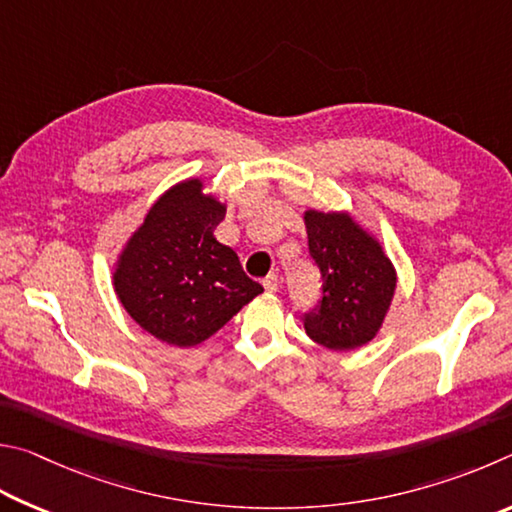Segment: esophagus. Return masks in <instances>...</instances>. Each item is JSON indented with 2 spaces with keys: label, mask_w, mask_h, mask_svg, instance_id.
I'll use <instances>...</instances> for the list:
<instances>
[{
  "label": "esophagus",
  "mask_w": 512,
  "mask_h": 512,
  "mask_svg": "<svg viewBox=\"0 0 512 512\" xmlns=\"http://www.w3.org/2000/svg\"><path fill=\"white\" fill-rule=\"evenodd\" d=\"M263 285H265L267 292H276V290H279V285H281L279 274H270V276H267V279L263 281Z\"/></svg>",
  "instance_id": "34e87169"
}]
</instances>
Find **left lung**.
<instances>
[{
  "instance_id": "left-lung-1",
  "label": "left lung",
  "mask_w": 512,
  "mask_h": 512,
  "mask_svg": "<svg viewBox=\"0 0 512 512\" xmlns=\"http://www.w3.org/2000/svg\"><path fill=\"white\" fill-rule=\"evenodd\" d=\"M310 256L321 270V306L306 315V335L330 351H355L378 337L398 274L382 242L348 211H303Z\"/></svg>"
}]
</instances>
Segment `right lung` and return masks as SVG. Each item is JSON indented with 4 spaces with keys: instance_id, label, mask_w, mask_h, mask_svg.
I'll list each match as a JSON object with an SVG mask.
<instances>
[{
    "instance_id": "obj_1",
    "label": "right lung",
    "mask_w": 512,
    "mask_h": 512,
    "mask_svg": "<svg viewBox=\"0 0 512 512\" xmlns=\"http://www.w3.org/2000/svg\"><path fill=\"white\" fill-rule=\"evenodd\" d=\"M224 215L227 204L206 191L202 177L182 179L157 197L116 256V297L159 342L202 344L263 292L242 272L236 251L215 240Z\"/></svg>"
}]
</instances>
